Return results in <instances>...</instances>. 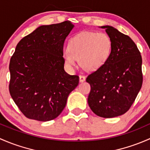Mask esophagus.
<instances>
[{"label": "esophagus", "instance_id": "obj_1", "mask_svg": "<svg viewBox=\"0 0 150 150\" xmlns=\"http://www.w3.org/2000/svg\"><path fill=\"white\" fill-rule=\"evenodd\" d=\"M86 79V76H83V75H80L79 76V81L80 82H83V81H85Z\"/></svg>", "mask_w": 150, "mask_h": 150}]
</instances>
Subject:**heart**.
I'll use <instances>...</instances> for the list:
<instances>
[{
    "label": "heart",
    "instance_id": "heart-1",
    "mask_svg": "<svg viewBox=\"0 0 150 150\" xmlns=\"http://www.w3.org/2000/svg\"><path fill=\"white\" fill-rule=\"evenodd\" d=\"M112 42L105 32H84L74 35L68 42L63 57L65 64L71 69L79 59V65L89 71L98 70L108 60Z\"/></svg>",
    "mask_w": 150,
    "mask_h": 150
}]
</instances>
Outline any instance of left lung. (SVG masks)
<instances>
[{"instance_id": "1", "label": "left lung", "mask_w": 150, "mask_h": 150, "mask_svg": "<svg viewBox=\"0 0 150 150\" xmlns=\"http://www.w3.org/2000/svg\"><path fill=\"white\" fill-rule=\"evenodd\" d=\"M112 42L110 56L102 67L86 77L91 86L88 104L94 113L110 118L126 113L141 89L142 59L128 35L103 26Z\"/></svg>"}]
</instances>
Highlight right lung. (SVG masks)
Wrapping results in <instances>:
<instances>
[{"mask_svg": "<svg viewBox=\"0 0 150 150\" xmlns=\"http://www.w3.org/2000/svg\"><path fill=\"white\" fill-rule=\"evenodd\" d=\"M73 27L69 20L41 26L16 45L9 64V92L29 119L57 118L79 84V76L64 71L63 57L65 39Z\"/></svg>", "mask_w": 150, "mask_h": 150, "instance_id": "add662e5", "label": "right lung"}]
</instances>
